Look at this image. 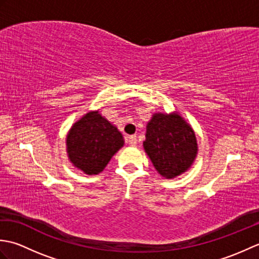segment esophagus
Wrapping results in <instances>:
<instances>
[{
	"label": "esophagus",
	"mask_w": 259,
	"mask_h": 259,
	"mask_svg": "<svg viewBox=\"0 0 259 259\" xmlns=\"http://www.w3.org/2000/svg\"><path fill=\"white\" fill-rule=\"evenodd\" d=\"M137 141H138V139H137V136H129V138H128L129 145L136 146L137 145Z\"/></svg>",
	"instance_id": "34e87169"
}]
</instances>
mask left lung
I'll return each mask as SVG.
<instances>
[{
  "label": "left lung",
  "instance_id": "1",
  "mask_svg": "<svg viewBox=\"0 0 259 259\" xmlns=\"http://www.w3.org/2000/svg\"><path fill=\"white\" fill-rule=\"evenodd\" d=\"M144 148L153 167L167 179L186 172L198 152L194 130L177 112L152 114Z\"/></svg>",
  "mask_w": 259,
  "mask_h": 259
}]
</instances>
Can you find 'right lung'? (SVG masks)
I'll use <instances>...</instances> for the list:
<instances>
[{
  "label": "right lung",
  "mask_w": 259,
  "mask_h": 259,
  "mask_svg": "<svg viewBox=\"0 0 259 259\" xmlns=\"http://www.w3.org/2000/svg\"><path fill=\"white\" fill-rule=\"evenodd\" d=\"M124 140L117 126L99 111L85 113L76 121L67 136V152L71 163L87 175H98Z\"/></svg>",
  "instance_id": "obj_1"
}]
</instances>
